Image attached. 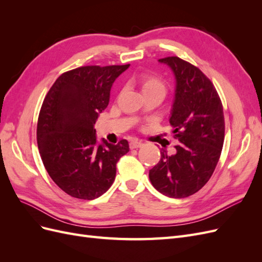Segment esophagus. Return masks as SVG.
<instances>
[{
    "label": "esophagus",
    "instance_id": "esophagus-1",
    "mask_svg": "<svg viewBox=\"0 0 262 262\" xmlns=\"http://www.w3.org/2000/svg\"><path fill=\"white\" fill-rule=\"evenodd\" d=\"M141 146H143V143H142L141 141H138V140H132L130 142V148H139Z\"/></svg>",
    "mask_w": 262,
    "mask_h": 262
}]
</instances>
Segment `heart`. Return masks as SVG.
I'll return each instance as SVG.
<instances>
[{
  "mask_svg": "<svg viewBox=\"0 0 262 262\" xmlns=\"http://www.w3.org/2000/svg\"><path fill=\"white\" fill-rule=\"evenodd\" d=\"M142 91L143 93L146 92H160L165 95L166 93V85L164 81L160 77L156 76H147L142 80Z\"/></svg>",
  "mask_w": 262,
  "mask_h": 262,
  "instance_id": "heart-1",
  "label": "heart"
}]
</instances>
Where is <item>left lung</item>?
<instances>
[{
	"mask_svg": "<svg viewBox=\"0 0 262 262\" xmlns=\"http://www.w3.org/2000/svg\"><path fill=\"white\" fill-rule=\"evenodd\" d=\"M158 61L175 75L169 123L179 143L172 155L161 150L148 177L157 191L181 199L199 191L216 167L224 143L223 106L215 87L196 67L178 57Z\"/></svg>",
	"mask_w": 262,
	"mask_h": 262,
	"instance_id": "1",
	"label": "left lung"
}]
</instances>
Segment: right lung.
<instances>
[{"label": "right lung", "mask_w": 262, "mask_h": 262, "mask_svg": "<svg viewBox=\"0 0 262 262\" xmlns=\"http://www.w3.org/2000/svg\"><path fill=\"white\" fill-rule=\"evenodd\" d=\"M129 67L71 70L45 97L37 123L39 153L51 179L71 196L93 200L104 194L115 180L118 161L129 152L126 140L98 143L94 129L109 104L114 82Z\"/></svg>", "instance_id": "obj_1"}]
</instances>
